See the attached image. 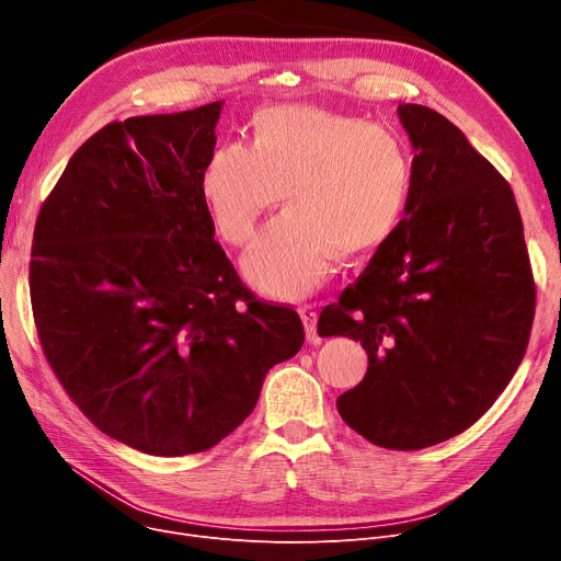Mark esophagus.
<instances>
[{
  "label": "esophagus",
  "instance_id": "obj_1",
  "mask_svg": "<svg viewBox=\"0 0 561 561\" xmlns=\"http://www.w3.org/2000/svg\"><path fill=\"white\" fill-rule=\"evenodd\" d=\"M298 313H300V318H302V322H305V332H307V339H309V343H320V336H318V316H316V311H313V307L311 305H302L300 309H298Z\"/></svg>",
  "mask_w": 561,
  "mask_h": 561
}]
</instances>
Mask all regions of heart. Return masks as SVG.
Wrapping results in <instances>:
<instances>
[{"mask_svg": "<svg viewBox=\"0 0 561 561\" xmlns=\"http://www.w3.org/2000/svg\"><path fill=\"white\" fill-rule=\"evenodd\" d=\"M252 145L225 142L199 172L222 239L248 243L284 193L286 214L245 252V279L265 296H309L341 254L377 250L396 231L414 182L407 142L359 115L307 104L265 106Z\"/></svg>", "mask_w": 561, "mask_h": 561, "instance_id": "b5f03b06", "label": "heart"}]
</instances>
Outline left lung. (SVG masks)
<instances>
[{"label": "left lung", "mask_w": 561, "mask_h": 561, "mask_svg": "<svg viewBox=\"0 0 561 561\" xmlns=\"http://www.w3.org/2000/svg\"><path fill=\"white\" fill-rule=\"evenodd\" d=\"M414 147L404 216L320 336L362 341L366 377L339 396L370 444L421 450L473 425L505 391L529 341L535 279L514 193L440 113L400 104Z\"/></svg>", "instance_id": "8db88e82"}]
</instances>
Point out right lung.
I'll use <instances>...</instances> for the list:
<instances>
[{"mask_svg": "<svg viewBox=\"0 0 561 561\" xmlns=\"http://www.w3.org/2000/svg\"><path fill=\"white\" fill-rule=\"evenodd\" d=\"M220 111L106 125L34 231L28 288L51 370L98 430L157 457L220 444L305 343L300 316L256 300L214 241L199 172Z\"/></svg>", "mask_w": 561, "mask_h": 561, "instance_id": "obj_1", "label": "right lung"}]
</instances>
